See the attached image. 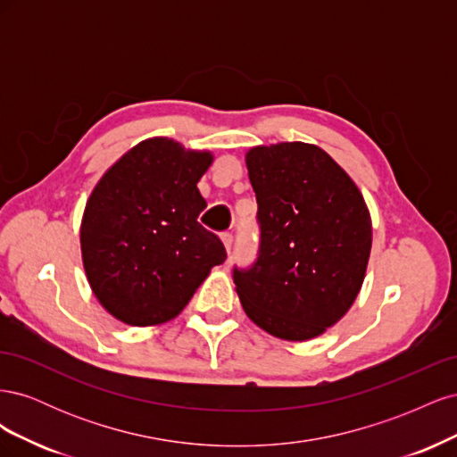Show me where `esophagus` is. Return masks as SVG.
<instances>
[{"instance_id":"obj_1","label":"esophagus","mask_w":457,"mask_h":457,"mask_svg":"<svg viewBox=\"0 0 457 457\" xmlns=\"http://www.w3.org/2000/svg\"><path fill=\"white\" fill-rule=\"evenodd\" d=\"M220 242H223V245H225V250H227V252H230V247H232V234L225 232V234H223V237H220Z\"/></svg>"}]
</instances>
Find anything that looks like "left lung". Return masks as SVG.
<instances>
[{"instance_id": "8db88e82", "label": "left lung", "mask_w": 457, "mask_h": 457, "mask_svg": "<svg viewBox=\"0 0 457 457\" xmlns=\"http://www.w3.org/2000/svg\"><path fill=\"white\" fill-rule=\"evenodd\" d=\"M257 198L259 259L234 270L247 318L284 341H309L337 324L361 294L371 217L361 188L326 150L309 143L245 152Z\"/></svg>"}]
</instances>
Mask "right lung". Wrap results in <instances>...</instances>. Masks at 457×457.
Instances as JSON below:
<instances>
[{
    "label": "right lung",
    "instance_id": "right-lung-1",
    "mask_svg": "<svg viewBox=\"0 0 457 457\" xmlns=\"http://www.w3.org/2000/svg\"><path fill=\"white\" fill-rule=\"evenodd\" d=\"M212 150L152 137L103 173L79 225L81 262L96 301L129 326H160L188 305L225 247L198 215Z\"/></svg>",
    "mask_w": 457,
    "mask_h": 457
}]
</instances>
